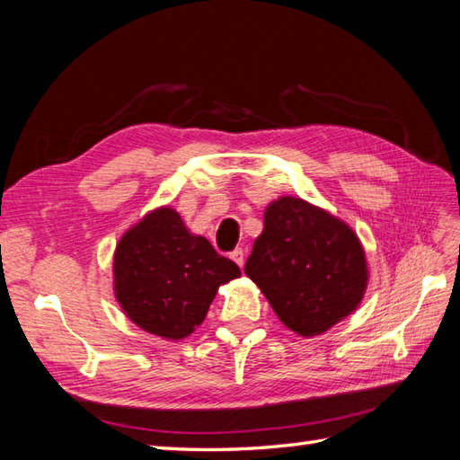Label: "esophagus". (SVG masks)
Wrapping results in <instances>:
<instances>
[{"label": "esophagus", "mask_w": 460, "mask_h": 460, "mask_svg": "<svg viewBox=\"0 0 460 460\" xmlns=\"http://www.w3.org/2000/svg\"><path fill=\"white\" fill-rule=\"evenodd\" d=\"M230 258H232L234 261H236V263L240 265V268L243 265V260H246V258H243V250H242V248H236V250H234V252L230 253Z\"/></svg>", "instance_id": "esophagus-1"}]
</instances>
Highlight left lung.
I'll use <instances>...</instances> for the list:
<instances>
[{
  "mask_svg": "<svg viewBox=\"0 0 460 460\" xmlns=\"http://www.w3.org/2000/svg\"><path fill=\"white\" fill-rule=\"evenodd\" d=\"M279 321L301 336L321 334L358 307L368 268L356 234L329 212L281 197L263 214L246 261Z\"/></svg>",
  "mask_w": 460,
  "mask_h": 460,
  "instance_id": "left-lung-1",
  "label": "left lung"
}]
</instances>
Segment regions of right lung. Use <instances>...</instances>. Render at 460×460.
Returning a JSON list of instances; mask_svg holds the SVG:
<instances>
[{
  "mask_svg": "<svg viewBox=\"0 0 460 460\" xmlns=\"http://www.w3.org/2000/svg\"><path fill=\"white\" fill-rule=\"evenodd\" d=\"M240 268L202 236H192L165 207L121 236L114 253V291L139 329L163 339H185L204 321L222 283Z\"/></svg>",
  "mask_w": 460,
  "mask_h": 460,
  "instance_id": "add662e5",
  "label": "right lung"
}]
</instances>
